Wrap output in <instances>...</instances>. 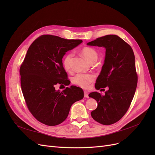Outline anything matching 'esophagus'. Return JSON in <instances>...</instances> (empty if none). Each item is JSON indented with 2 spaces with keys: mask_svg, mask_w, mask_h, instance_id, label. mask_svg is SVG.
Here are the masks:
<instances>
[{
  "mask_svg": "<svg viewBox=\"0 0 155 155\" xmlns=\"http://www.w3.org/2000/svg\"><path fill=\"white\" fill-rule=\"evenodd\" d=\"M84 96H85V97H88V93L87 91L84 92Z\"/></svg>",
  "mask_w": 155,
  "mask_h": 155,
  "instance_id": "esophagus-1",
  "label": "esophagus"
}]
</instances>
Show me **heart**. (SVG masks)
<instances>
[{
    "label": "heart",
    "mask_w": 155,
    "mask_h": 155,
    "mask_svg": "<svg viewBox=\"0 0 155 155\" xmlns=\"http://www.w3.org/2000/svg\"><path fill=\"white\" fill-rule=\"evenodd\" d=\"M81 53L88 61L91 63L96 62L98 58V54L96 50L91 47H85L81 50ZM74 54L68 53L64 56L63 61L64 68L67 70H70L72 67ZM94 80V76L92 74H78L72 79V82L82 88H87L89 84Z\"/></svg>",
    "instance_id": "b5f03b06"
}]
</instances>
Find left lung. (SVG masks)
<instances>
[{"mask_svg":"<svg viewBox=\"0 0 155 155\" xmlns=\"http://www.w3.org/2000/svg\"><path fill=\"white\" fill-rule=\"evenodd\" d=\"M87 45L105 48L104 64L95 88L97 90L109 88L104 96L97 92L89 94V97L97 102L96 109L91 112V116L101 124H113L127 111L137 89L138 76L133 50L116 35L100 37Z\"/></svg>","mask_w":155,"mask_h":155,"instance_id":"obj_1","label":"left lung"}]
</instances>
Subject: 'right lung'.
I'll use <instances>...</instances> for the list:
<instances>
[{
	"label": "right lung",
	"mask_w": 155,
	"mask_h": 155,
	"mask_svg": "<svg viewBox=\"0 0 155 155\" xmlns=\"http://www.w3.org/2000/svg\"><path fill=\"white\" fill-rule=\"evenodd\" d=\"M82 42L44 35L33 42L27 51L20 68L22 92L32 115L46 125L63 122L74 103L84 97L82 88L76 86L63 91L55 88L58 83L70 85L62 59Z\"/></svg>",
	"instance_id": "1"
}]
</instances>
